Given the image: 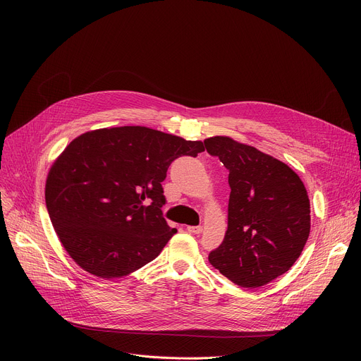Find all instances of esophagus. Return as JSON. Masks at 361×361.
Returning <instances> with one entry per match:
<instances>
[{"mask_svg":"<svg viewBox=\"0 0 361 361\" xmlns=\"http://www.w3.org/2000/svg\"><path fill=\"white\" fill-rule=\"evenodd\" d=\"M187 231L192 234H200L203 231V226L197 225V226H187Z\"/></svg>","mask_w":361,"mask_h":361,"instance_id":"1","label":"esophagus"}]
</instances>
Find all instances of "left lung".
<instances>
[{"label":"left lung","instance_id":"8db88e82","mask_svg":"<svg viewBox=\"0 0 361 361\" xmlns=\"http://www.w3.org/2000/svg\"><path fill=\"white\" fill-rule=\"evenodd\" d=\"M228 169V228L209 263L240 287L267 286L290 271L310 234V200L298 174L228 136L203 140Z\"/></svg>","mask_w":361,"mask_h":361}]
</instances>
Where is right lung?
I'll list each match as a JSON object with an SVG mask.
<instances>
[{
  "label": "right lung",
  "mask_w": 361,
  "mask_h": 361,
  "mask_svg": "<svg viewBox=\"0 0 361 361\" xmlns=\"http://www.w3.org/2000/svg\"><path fill=\"white\" fill-rule=\"evenodd\" d=\"M200 140L142 126L98 128L71 140L54 161L45 202L68 256L93 276L123 278L154 260L174 235L162 216V181Z\"/></svg>",
  "instance_id": "1"
}]
</instances>
